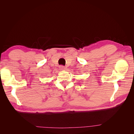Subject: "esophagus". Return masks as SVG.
I'll return each instance as SVG.
<instances>
[{"label":"esophagus","mask_w":134,"mask_h":134,"mask_svg":"<svg viewBox=\"0 0 134 134\" xmlns=\"http://www.w3.org/2000/svg\"><path fill=\"white\" fill-rule=\"evenodd\" d=\"M59 69H60V70H64L65 69V68L63 65H61V66H59Z\"/></svg>","instance_id":"1"}]
</instances>
